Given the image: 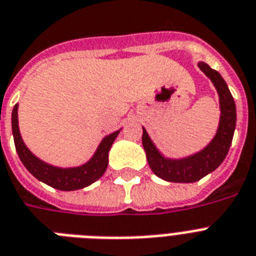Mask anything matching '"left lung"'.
<instances>
[{"label":"left lung","instance_id":"obj_1","mask_svg":"<svg viewBox=\"0 0 256 256\" xmlns=\"http://www.w3.org/2000/svg\"><path fill=\"white\" fill-rule=\"evenodd\" d=\"M198 68L213 82L220 98V122L217 132L210 142L202 150L184 158L164 156L155 146L147 130L143 128L142 143L147 162L158 178L171 182H194L217 170L225 160L232 146L236 126V108L226 81L217 70L206 63L198 62Z\"/></svg>","mask_w":256,"mask_h":256}]
</instances>
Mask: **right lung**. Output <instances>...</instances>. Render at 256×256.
<instances>
[{
	"label": "right lung",
	"mask_w": 256,
	"mask_h": 256,
	"mask_svg": "<svg viewBox=\"0 0 256 256\" xmlns=\"http://www.w3.org/2000/svg\"><path fill=\"white\" fill-rule=\"evenodd\" d=\"M12 132H13L16 154L27 171L35 178H38L39 182L59 190L68 192V190H78L90 186L105 174L109 163L110 147L121 132V128L104 136L92 158L88 162L74 167H58L42 160L31 152L20 136V124H18V104H16L12 113Z\"/></svg>",
	"instance_id": "1"
}]
</instances>
